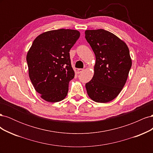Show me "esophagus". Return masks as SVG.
<instances>
[{"instance_id": "1", "label": "esophagus", "mask_w": 153, "mask_h": 153, "mask_svg": "<svg viewBox=\"0 0 153 153\" xmlns=\"http://www.w3.org/2000/svg\"><path fill=\"white\" fill-rule=\"evenodd\" d=\"M83 71H84V69H81V68L78 69H77V73H81L82 72H83Z\"/></svg>"}]
</instances>
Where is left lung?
<instances>
[{"label":"left lung","mask_w":153,"mask_h":153,"mask_svg":"<svg viewBox=\"0 0 153 153\" xmlns=\"http://www.w3.org/2000/svg\"><path fill=\"white\" fill-rule=\"evenodd\" d=\"M85 39L96 56L94 73L85 84L88 96L107 103L121 92L131 67L129 48L123 40L104 29L86 30Z\"/></svg>","instance_id":"obj_1"}]
</instances>
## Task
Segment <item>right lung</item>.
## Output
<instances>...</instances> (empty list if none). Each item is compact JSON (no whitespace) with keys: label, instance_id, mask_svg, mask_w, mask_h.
<instances>
[{"label":"right lung","instance_id":"1","mask_svg":"<svg viewBox=\"0 0 153 153\" xmlns=\"http://www.w3.org/2000/svg\"><path fill=\"white\" fill-rule=\"evenodd\" d=\"M76 30L43 32L34 40L27 54L29 75L35 90L48 102L66 98L69 82L75 76L69 50L80 37Z\"/></svg>","mask_w":153,"mask_h":153}]
</instances>
